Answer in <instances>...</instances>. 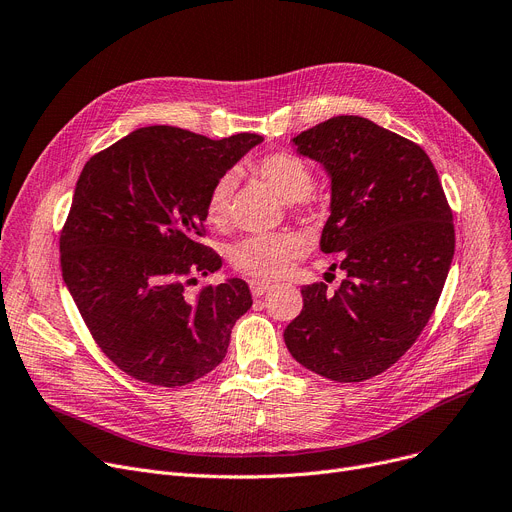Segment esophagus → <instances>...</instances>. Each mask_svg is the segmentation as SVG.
Returning a JSON list of instances; mask_svg holds the SVG:
<instances>
[{
    "mask_svg": "<svg viewBox=\"0 0 512 512\" xmlns=\"http://www.w3.org/2000/svg\"><path fill=\"white\" fill-rule=\"evenodd\" d=\"M270 288H272L270 284H267V282H261V280H253V282H251V292H253V297H255V299L263 297V294H265L267 290H270Z\"/></svg>",
    "mask_w": 512,
    "mask_h": 512,
    "instance_id": "34e87169",
    "label": "esophagus"
}]
</instances>
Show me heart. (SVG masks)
<instances>
[{
  "instance_id": "heart-1",
  "label": "heart",
  "mask_w": 512,
  "mask_h": 512,
  "mask_svg": "<svg viewBox=\"0 0 512 512\" xmlns=\"http://www.w3.org/2000/svg\"><path fill=\"white\" fill-rule=\"evenodd\" d=\"M251 170L270 182L288 203H309L315 191V172L307 161L292 151H272L251 161ZM236 178L224 174L215 180L205 199V222L211 228H222L234 197ZM307 242L297 232L253 234L238 240L230 249V261L238 272L255 280H278L290 272L292 263L303 257Z\"/></svg>"
}]
</instances>
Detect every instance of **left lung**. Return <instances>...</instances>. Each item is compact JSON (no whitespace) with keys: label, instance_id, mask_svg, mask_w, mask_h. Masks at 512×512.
Masks as SVG:
<instances>
[{"label":"left lung","instance_id":"1","mask_svg":"<svg viewBox=\"0 0 512 512\" xmlns=\"http://www.w3.org/2000/svg\"><path fill=\"white\" fill-rule=\"evenodd\" d=\"M332 178L321 251L344 280L303 286L284 330L290 355L332 382H365L405 355L442 294L454 224L432 159L361 116H336L292 139Z\"/></svg>","mask_w":512,"mask_h":512}]
</instances>
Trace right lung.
Instances as JSON below:
<instances>
[{"instance_id":"add662e5","label":"right lung","mask_w":512,"mask_h":512,"mask_svg":"<svg viewBox=\"0 0 512 512\" xmlns=\"http://www.w3.org/2000/svg\"><path fill=\"white\" fill-rule=\"evenodd\" d=\"M261 141L147 126L80 172L60 234L62 276L93 340L130 378L176 388L224 361L236 319L253 305L247 282L186 286L222 267L197 240L211 184Z\"/></svg>"}]
</instances>
